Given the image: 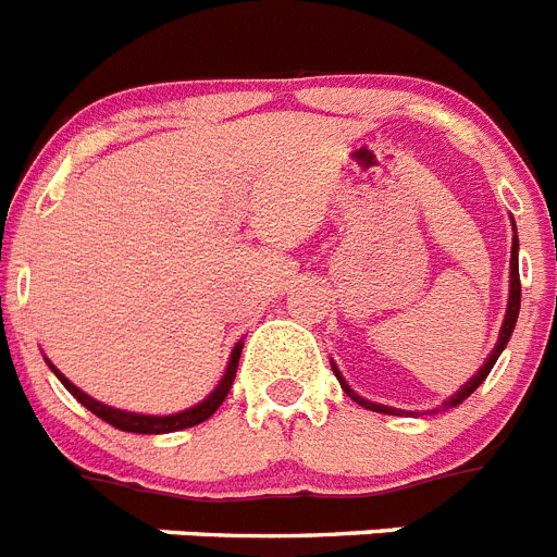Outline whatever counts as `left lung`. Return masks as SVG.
Here are the masks:
<instances>
[{"label":"left lung","instance_id":"1","mask_svg":"<svg viewBox=\"0 0 557 557\" xmlns=\"http://www.w3.org/2000/svg\"><path fill=\"white\" fill-rule=\"evenodd\" d=\"M518 307H521V278H518V236H512V256H510V304H507V315H505V324H502V335H498L496 349H493L491 358L484 360L482 369H479V372L473 374V377H470L468 383H465V386L459 388V392H456L448 403H445V406L436 408V411H431V414H440V411H448V408H456V406H459V403L468 400L470 394H473V392H476L479 386H482L484 377H487V374H491L493 366H496V360H498V355H502V349H505L507 341H510L512 330H516ZM332 369H335V366H332ZM335 377L341 380V388H344V392L349 394L351 400L358 403V406L369 408V411H377V414H397V411H394V408H388V406H377V403H369V400H363V397H358V394H355V392H351L349 386H346L344 377H341V374H337V369H335Z\"/></svg>","mask_w":557,"mask_h":557}]
</instances>
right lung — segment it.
Wrapping results in <instances>:
<instances>
[{"mask_svg": "<svg viewBox=\"0 0 557 557\" xmlns=\"http://www.w3.org/2000/svg\"><path fill=\"white\" fill-rule=\"evenodd\" d=\"M239 355H242V346H236L231 355V363H227L225 377H222V383L216 386V392H213L208 400H202L199 406L188 408V411H180V414H171V417H146V414H132V411H117V408H109V406H103V403L92 400V397L81 392L78 386H73V383H70V380H66L64 374H61L52 363H50V369L55 372V377L64 383L66 392L73 394L81 406L89 408L95 417H101V420L109 422V425H115L117 431H129V434H171V431H183V428L199 425V422H206L208 417L216 414V408L225 403L227 392H231V386H233L236 366H239Z\"/></svg>", "mask_w": 557, "mask_h": 557, "instance_id": "right-lung-1", "label": "right lung"}]
</instances>
